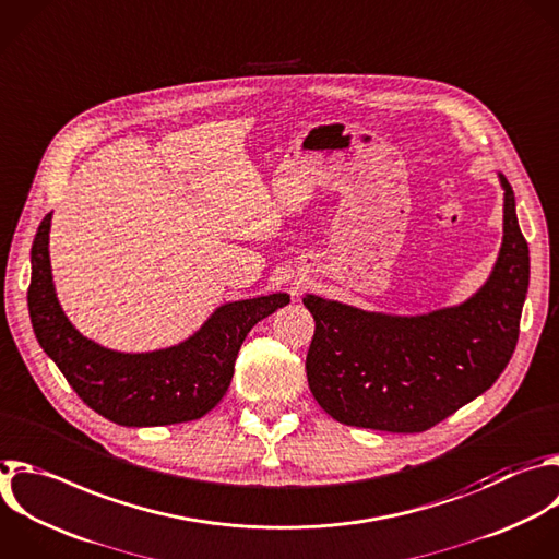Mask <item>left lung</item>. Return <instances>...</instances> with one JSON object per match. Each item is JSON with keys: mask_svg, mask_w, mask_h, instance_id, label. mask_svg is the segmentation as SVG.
Masks as SVG:
<instances>
[{"mask_svg": "<svg viewBox=\"0 0 559 559\" xmlns=\"http://www.w3.org/2000/svg\"><path fill=\"white\" fill-rule=\"evenodd\" d=\"M504 189L502 246L487 283L465 302L421 316L364 311L313 294L307 380L335 421L424 432L483 395L509 364L528 289V246Z\"/></svg>", "mask_w": 559, "mask_h": 559, "instance_id": "obj_1", "label": "left lung"}]
</instances>
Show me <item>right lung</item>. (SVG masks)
I'll return each mask as SVG.
<instances>
[{
	"instance_id": "1",
	"label": "right lung",
	"mask_w": 559,
	"mask_h": 559,
	"mask_svg": "<svg viewBox=\"0 0 559 559\" xmlns=\"http://www.w3.org/2000/svg\"><path fill=\"white\" fill-rule=\"evenodd\" d=\"M50 222L52 213L44 217L31 252V322L41 348L76 395L118 426H168L204 417L226 395L250 329L289 302L281 292L226 302L189 340L151 353L105 348L81 335L57 300L48 252Z\"/></svg>"
}]
</instances>
